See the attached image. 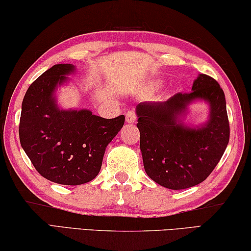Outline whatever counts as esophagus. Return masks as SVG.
Returning a JSON list of instances; mask_svg holds the SVG:
<instances>
[{"instance_id": "1", "label": "esophagus", "mask_w": 251, "mask_h": 251, "mask_svg": "<svg viewBox=\"0 0 251 251\" xmlns=\"http://www.w3.org/2000/svg\"><path fill=\"white\" fill-rule=\"evenodd\" d=\"M136 118H137V115H136V112L134 109H129L126 112V122L129 123V124H133L135 123Z\"/></svg>"}]
</instances>
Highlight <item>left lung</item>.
<instances>
[{
  "label": "left lung",
  "instance_id": "1",
  "mask_svg": "<svg viewBox=\"0 0 251 251\" xmlns=\"http://www.w3.org/2000/svg\"><path fill=\"white\" fill-rule=\"evenodd\" d=\"M197 98L211 104V118L201 129L185 127L176 117ZM144 168L148 176L169 189L201 184L222 158L230 127L223 88L215 78L201 74L190 93H178L166 101L137 106Z\"/></svg>",
  "mask_w": 251,
  "mask_h": 251
}]
</instances>
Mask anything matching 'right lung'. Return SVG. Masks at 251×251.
<instances>
[{"label":"right lung","mask_w":251,"mask_h":251,"mask_svg":"<svg viewBox=\"0 0 251 251\" xmlns=\"http://www.w3.org/2000/svg\"><path fill=\"white\" fill-rule=\"evenodd\" d=\"M74 71L57 64L29 85L21 112V146L41 176L62 185H82L99 175L105 148L124 125L125 116L103 118L86 109L59 110L57 85Z\"/></svg>","instance_id":"1"}]
</instances>
